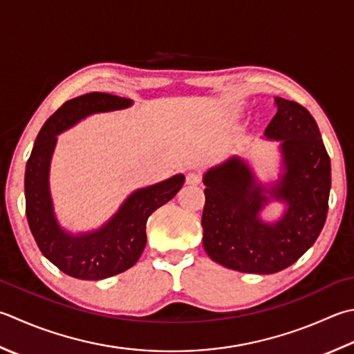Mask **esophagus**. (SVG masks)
<instances>
[{"mask_svg": "<svg viewBox=\"0 0 354 354\" xmlns=\"http://www.w3.org/2000/svg\"><path fill=\"white\" fill-rule=\"evenodd\" d=\"M185 181H187V184H190V185H198V184L203 183V176H201L199 173H196V171H190V173H187Z\"/></svg>", "mask_w": 354, "mask_h": 354, "instance_id": "34e87169", "label": "esophagus"}]
</instances>
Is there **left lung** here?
Listing matches in <instances>:
<instances>
[{
  "label": "left lung",
  "mask_w": 354,
  "mask_h": 354,
  "mask_svg": "<svg viewBox=\"0 0 354 354\" xmlns=\"http://www.w3.org/2000/svg\"><path fill=\"white\" fill-rule=\"evenodd\" d=\"M274 106L278 112L266 136L281 141L286 164L279 184L270 190V198L288 204L279 223L259 221L268 196L239 158L204 176V248L214 262L242 273L272 274L295 264L327 219L331 164L319 127L301 104L274 98Z\"/></svg>",
  "instance_id": "left-lung-1"
}]
</instances>
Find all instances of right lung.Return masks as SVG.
Segmentation results:
<instances>
[{
  "instance_id": "add662e5",
  "label": "right lung",
  "mask_w": 354,
  "mask_h": 354,
  "mask_svg": "<svg viewBox=\"0 0 354 354\" xmlns=\"http://www.w3.org/2000/svg\"><path fill=\"white\" fill-rule=\"evenodd\" d=\"M131 100L110 93H86L66 101L39 130L26 165V214L41 253L62 273L76 279L100 281L126 272L136 264L147 242L145 224L151 213L176 195L184 176L176 175L135 192L101 230L71 236L53 216L48 195V164L57 135L82 118L129 107Z\"/></svg>"
}]
</instances>
